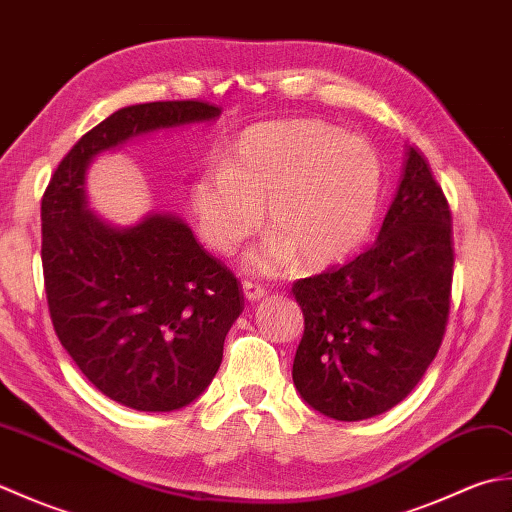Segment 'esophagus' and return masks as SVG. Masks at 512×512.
<instances>
[{"mask_svg":"<svg viewBox=\"0 0 512 512\" xmlns=\"http://www.w3.org/2000/svg\"><path fill=\"white\" fill-rule=\"evenodd\" d=\"M244 295L250 303H253V301H259L266 295V288L262 284H255V281L244 279Z\"/></svg>","mask_w":512,"mask_h":512,"instance_id":"1","label":"esophagus"}]
</instances>
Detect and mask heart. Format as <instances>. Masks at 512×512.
I'll return each mask as SVG.
<instances>
[{"mask_svg":"<svg viewBox=\"0 0 512 512\" xmlns=\"http://www.w3.org/2000/svg\"><path fill=\"white\" fill-rule=\"evenodd\" d=\"M383 165L365 138L312 118L264 123L237 138L224 169L193 184L202 237L231 255L262 224L275 228L248 255L257 273L341 262L372 231Z\"/></svg>","mask_w":512,"mask_h":512,"instance_id":"obj_1","label":"heart"}]
</instances>
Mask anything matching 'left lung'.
<instances>
[{
	"instance_id": "left-lung-1",
	"label": "left lung",
	"mask_w": 512,
	"mask_h": 512,
	"mask_svg": "<svg viewBox=\"0 0 512 512\" xmlns=\"http://www.w3.org/2000/svg\"><path fill=\"white\" fill-rule=\"evenodd\" d=\"M453 262L449 202L427 158L409 147L376 244L292 286L303 312L292 363L301 398L343 422L405 400L442 345Z\"/></svg>"
}]
</instances>
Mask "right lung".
<instances>
[{
	"mask_svg": "<svg viewBox=\"0 0 512 512\" xmlns=\"http://www.w3.org/2000/svg\"><path fill=\"white\" fill-rule=\"evenodd\" d=\"M220 114L202 101L123 107L79 138L41 198V264L54 332L85 378L129 409L173 411L209 387L244 292L180 217L154 213L121 228L94 215L85 169L129 138Z\"/></svg>",
	"mask_w": 512,
	"mask_h": 512,
	"instance_id": "obj_1",
	"label": "right lung"
}]
</instances>
